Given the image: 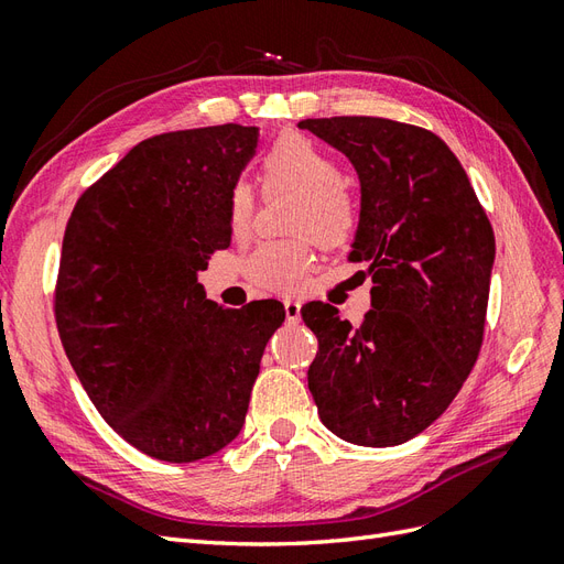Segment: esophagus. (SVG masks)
<instances>
[{
  "label": "esophagus",
  "mask_w": 564,
  "mask_h": 564,
  "mask_svg": "<svg viewBox=\"0 0 564 564\" xmlns=\"http://www.w3.org/2000/svg\"><path fill=\"white\" fill-rule=\"evenodd\" d=\"M283 310H285V319L288 322H297L300 319L302 305H300L297 300H283Z\"/></svg>",
  "instance_id": "1"
}]
</instances>
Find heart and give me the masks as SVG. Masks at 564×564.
Listing matches in <instances>:
<instances>
[{"label":"heart","instance_id":"b5f03b06","mask_svg":"<svg viewBox=\"0 0 564 564\" xmlns=\"http://www.w3.org/2000/svg\"><path fill=\"white\" fill-rule=\"evenodd\" d=\"M269 187H285L300 195L291 214L293 234H310L324 248L348 242L357 228L355 202L343 185V169L314 140L285 133L271 142L259 162ZM252 187L238 181L228 195V226L234 236H245L252 224ZM310 245L305 240L267 242L248 262L254 285L273 293H297L310 269Z\"/></svg>","mask_w":564,"mask_h":564}]
</instances>
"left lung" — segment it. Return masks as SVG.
Returning a JSON list of instances; mask_svg holds the SVG:
<instances>
[{
    "mask_svg": "<svg viewBox=\"0 0 564 564\" xmlns=\"http://www.w3.org/2000/svg\"><path fill=\"white\" fill-rule=\"evenodd\" d=\"M350 159L362 207L352 262H367L359 326L310 302L307 371L322 422L343 441L400 445L447 410L479 357L496 238L465 169L420 126L377 117L297 123Z\"/></svg>",
    "mask_w": 564,
    "mask_h": 564,
    "instance_id": "8db88e82",
    "label": "left lung"
}]
</instances>
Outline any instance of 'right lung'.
<instances>
[{"instance_id": "obj_1", "label": "right lung", "mask_w": 564, "mask_h": 564, "mask_svg": "<svg viewBox=\"0 0 564 564\" xmlns=\"http://www.w3.org/2000/svg\"><path fill=\"white\" fill-rule=\"evenodd\" d=\"M259 128L209 126L142 140L93 183L66 224L54 316L97 412L140 453L195 462L234 441L276 300H207L197 273L230 245L228 195Z\"/></svg>"}]
</instances>
